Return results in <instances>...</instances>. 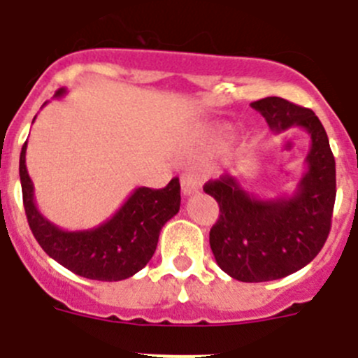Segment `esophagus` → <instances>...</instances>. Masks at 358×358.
I'll return each instance as SVG.
<instances>
[{
    "label": "esophagus",
    "instance_id": "34e87169",
    "mask_svg": "<svg viewBox=\"0 0 358 358\" xmlns=\"http://www.w3.org/2000/svg\"><path fill=\"white\" fill-rule=\"evenodd\" d=\"M181 188H182V194L185 195L195 194V192H199V188H201V177L194 172L182 173Z\"/></svg>",
    "mask_w": 358,
    "mask_h": 358
}]
</instances>
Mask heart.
I'll return each instance as SVG.
<instances>
[{
    "mask_svg": "<svg viewBox=\"0 0 358 358\" xmlns=\"http://www.w3.org/2000/svg\"><path fill=\"white\" fill-rule=\"evenodd\" d=\"M224 134H226L224 129H217V131H215V138H224Z\"/></svg>",
    "mask_w": 358,
    "mask_h": 358,
    "instance_id": "b5f03b06",
    "label": "heart"
}]
</instances>
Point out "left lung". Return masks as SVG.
<instances>
[{"label":"left lung","mask_w":358,"mask_h":358,"mask_svg":"<svg viewBox=\"0 0 358 358\" xmlns=\"http://www.w3.org/2000/svg\"><path fill=\"white\" fill-rule=\"evenodd\" d=\"M274 134L301 127L310 134L306 172L290 197L258 199L236 177L204 185L220 215L210 231L215 260L245 283L280 280L314 260L328 238L335 204V159L322 123L312 109L278 96L251 103Z\"/></svg>","instance_id":"obj_1"}]
</instances>
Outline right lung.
<instances>
[{
    "mask_svg": "<svg viewBox=\"0 0 358 358\" xmlns=\"http://www.w3.org/2000/svg\"><path fill=\"white\" fill-rule=\"evenodd\" d=\"M64 93L62 87L55 96ZM24 156L27 143L19 156V177L28 226L46 255L82 278L120 281L134 276L150 262L161 227L181 206V185L173 177L161 189L136 188L109 220L93 229L64 231L37 210L34 182L27 172Z\"/></svg>",
    "mask_w": 358,
    "mask_h": 358,
    "instance_id": "1",
    "label": "right lung"
}]
</instances>
